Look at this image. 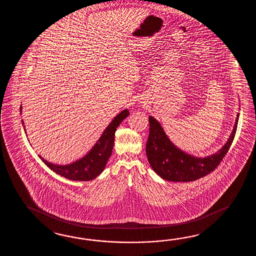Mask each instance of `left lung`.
Returning <instances> with one entry per match:
<instances>
[{
    "label": "left lung",
    "instance_id": "left-lung-1",
    "mask_svg": "<svg viewBox=\"0 0 256 256\" xmlns=\"http://www.w3.org/2000/svg\"><path fill=\"white\" fill-rule=\"evenodd\" d=\"M237 114L234 130L224 146L207 158H196L181 151L169 140L162 126L149 116V136L147 139V159L154 171L162 178L174 182H188L203 178L217 168L232 144L239 120Z\"/></svg>",
    "mask_w": 256,
    "mask_h": 256
}]
</instances>
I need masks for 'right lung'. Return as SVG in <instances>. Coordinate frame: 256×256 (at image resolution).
I'll use <instances>...</instances> for the list:
<instances>
[{"mask_svg": "<svg viewBox=\"0 0 256 256\" xmlns=\"http://www.w3.org/2000/svg\"><path fill=\"white\" fill-rule=\"evenodd\" d=\"M20 110L22 112V109ZM128 115L129 110L127 109L120 112L105 129L98 141L95 144V146L88 154L74 163L66 166H58L49 163L41 156L39 158L54 173L60 174L68 180L74 181L92 180L96 176H98L105 168L107 161L112 152L115 130Z\"/></svg>", "mask_w": 256, "mask_h": 256, "instance_id": "1", "label": "right lung"}]
</instances>
